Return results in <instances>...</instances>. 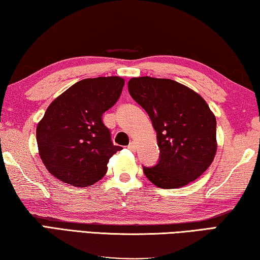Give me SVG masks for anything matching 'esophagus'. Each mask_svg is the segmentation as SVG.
Masks as SVG:
<instances>
[{"instance_id": "obj_1", "label": "esophagus", "mask_w": 260, "mask_h": 260, "mask_svg": "<svg viewBox=\"0 0 260 260\" xmlns=\"http://www.w3.org/2000/svg\"><path fill=\"white\" fill-rule=\"evenodd\" d=\"M127 148H129L130 151L135 152V151H136V148H137V145H136V143H135V142H131V143L129 144V146H127Z\"/></svg>"}]
</instances>
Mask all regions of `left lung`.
Masks as SVG:
<instances>
[{"label":"left lung","instance_id":"left-lung-1","mask_svg":"<svg viewBox=\"0 0 260 260\" xmlns=\"http://www.w3.org/2000/svg\"><path fill=\"white\" fill-rule=\"evenodd\" d=\"M127 89L147 112L160 148L157 165L144 167L145 176L166 189L183 187L198 179L217 152V122L206 100L169 79L134 77Z\"/></svg>","mask_w":260,"mask_h":260}]
</instances>
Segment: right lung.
I'll return each instance as SVG.
<instances>
[{"instance_id":"obj_1","label":"right lung","mask_w":260,"mask_h":260,"mask_svg":"<svg viewBox=\"0 0 260 260\" xmlns=\"http://www.w3.org/2000/svg\"><path fill=\"white\" fill-rule=\"evenodd\" d=\"M123 85L118 76L84 79L49 105L36 127V142L43 165L62 183L93 185L122 149L112 143L102 117L120 98Z\"/></svg>"}]
</instances>
